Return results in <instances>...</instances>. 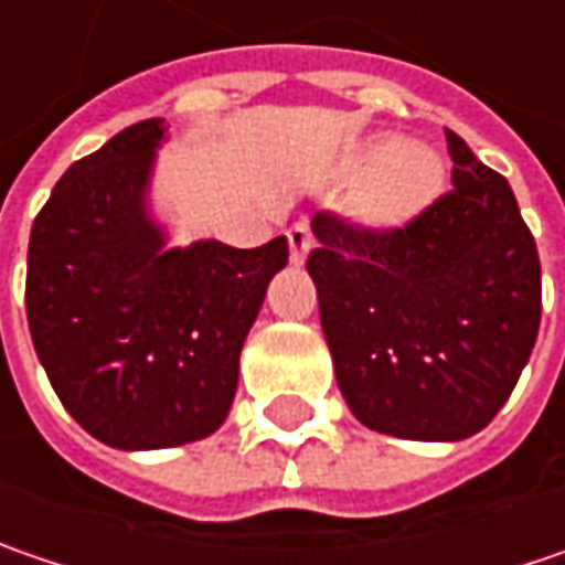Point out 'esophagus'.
I'll use <instances>...</instances> for the list:
<instances>
[{"instance_id":"1","label":"esophagus","mask_w":565,"mask_h":565,"mask_svg":"<svg viewBox=\"0 0 565 565\" xmlns=\"http://www.w3.org/2000/svg\"><path fill=\"white\" fill-rule=\"evenodd\" d=\"M287 243H290V262H303L307 258V252L313 249V233H310V226L307 223H294L290 230H287Z\"/></svg>"}]
</instances>
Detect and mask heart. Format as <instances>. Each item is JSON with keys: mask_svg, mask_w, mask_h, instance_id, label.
Instances as JSON below:
<instances>
[{"mask_svg": "<svg viewBox=\"0 0 565 565\" xmlns=\"http://www.w3.org/2000/svg\"><path fill=\"white\" fill-rule=\"evenodd\" d=\"M361 162L367 166L354 188V214L367 223H396L415 214L435 191L441 166L415 143H393L390 137L371 140Z\"/></svg>", "mask_w": 565, "mask_h": 565, "instance_id": "heart-1", "label": "heart"}]
</instances>
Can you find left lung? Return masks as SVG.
I'll list each match as a JSON object with an SVG mask.
<instances>
[{"instance_id":"1","label":"left lung","mask_w":565,"mask_h":565,"mask_svg":"<svg viewBox=\"0 0 565 565\" xmlns=\"http://www.w3.org/2000/svg\"><path fill=\"white\" fill-rule=\"evenodd\" d=\"M445 134L450 191L393 230L319 211L307 258L349 409L409 441L482 431L541 329V258L512 184Z\"/></svg>"}]
</instances>
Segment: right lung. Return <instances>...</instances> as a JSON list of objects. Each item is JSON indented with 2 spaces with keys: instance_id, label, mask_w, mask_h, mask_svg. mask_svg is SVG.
I'll list each match as a JSON object with an SVG mask.
<instances>
[{
  "instance_id": "add662e5",
  "label": "right lung",
  "mask_w": 565,
  "mask_h": 565,
  "mask_svg": "<svg viewBox=\"0 0 565 565\" xmlns=\"http://www.w3.org/2000/svg\"><path fill=\"white\" fill-rule=\"evenodd\" d=\"M166 120L124 127L66 169L31 226L24 310L60 403L120 450L214 435L233 406L239 351L287 239L166 249L147 211Z\"/></svg>"
}]
</instances>
